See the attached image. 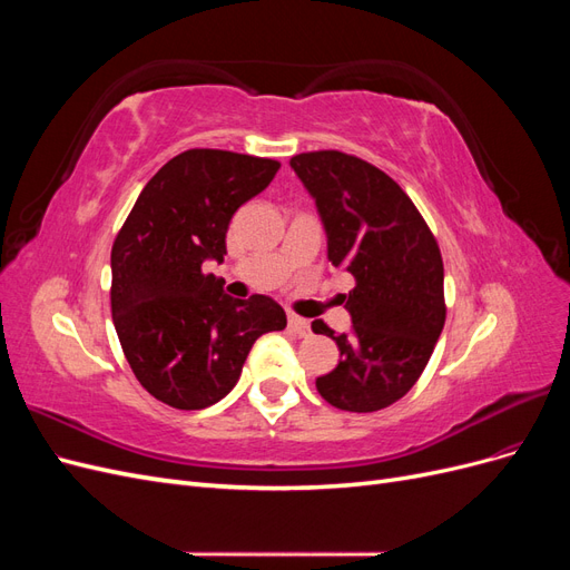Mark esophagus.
<instances>
[{"mask_svg":"<svg viewBox=\"0 0 570 570\" xmlns=\"http://www.w3.org/2000/svg\"><path fill=\"white\" fill-rule=\"evenodd\" d=\"M287 327H289V333H295L299 337L312 335V323H308L306 318H299V316H289Z\"/></svg>","mask_w":570,"mask_h":570,"instance_id":"34e87169","label":"esophagus"}]
</instances>
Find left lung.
I'll list each match as a JSON object with an SVG mask.
<instances>
[{"label":"left lung","mask_w":570,"mask_h":570,"mask_svg":"<svg viewBox=\"0 0 570 570\" xmlns=\"http://www.w3.org/2000/svg\"><path fill=\"white\" fill-rule=\"evenodd\" d=\"M289 166L316 199L327 258L356 281L342 297L350 335L312 323L340 350L337 368L316 377V390L342 411H381L416 385L444 327L438 239L404 189L364 159L321 149Z\"/></svg>","instance_id":"obj_1"}]
</instances>
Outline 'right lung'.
<instances>
[{
  "mask_svg": "<svg viewBox=\"0 0 570 570\" xmlns=\"http://www.w3.org/2000/svg\"><path fill=\"white\" fill-rule=\"evenodd\" d=\"M281 164L226 149H187L159 168L111 247V316L140 385L195 411L226 396L256 337L287 316L266 295L235 299L204 273L223 262L233 214L268 187Z\"/></svg>",
  "mask_w": 570,
  "mask_h": 570,
  "instance_id": "right-lung-1",
  "label": "right lung"
}]
</instances>
